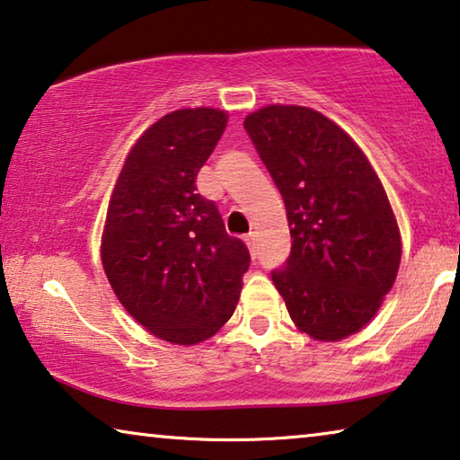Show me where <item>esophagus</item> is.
Returning <instances> with one entry per match:
<instances>
[{
  "label": "esophagus",
  "instance_id": "1",
  "mask_svg": "<svg viewBox=\"0 0 460 460\" xmlns=\"http://www.w3.org/2000/svg\"><path fill=\"white\" fill-rule=\"evenodd\" d=\"M245 243H247V247H250V253H252V258H256V256H258V247H256V233H250V235L245 237Z\"/></svg>",
  "mask_w": 460,
  "mask_h": 460
}]
</instances>
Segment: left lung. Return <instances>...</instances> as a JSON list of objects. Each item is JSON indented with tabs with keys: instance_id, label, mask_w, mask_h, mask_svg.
<instances>
[{
	"instance_id": "obj_1",
	"label": "left lung",
	"mask_w": 460,
	"mask_h": 460,
	"mask_svg": "<svg viewBox=\"0 0 460 460\" xmlns=\"http://www.w3.org/2000/svg\"><path fill=\"white\" fill-rule=\"evenodd\" d=\"M243 127L287 207L293 237L272 282L298 330L338 341L375 317L401 261L397 218L373 165L335 122L272 104Z\"/></svg>"
}]
</instances>
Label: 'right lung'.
I'll return each mask as SVG.
<instances>
[{
  "label": "right lung",
  "mask_w": 460,
  "mask_h": 460,
  "mask_svg": "<svg viewBox=\"0 0 460 460\" xmlns=\"http://www.w3.org/2000/svg\"><path fill=\"white\" fill-rule=\"evenodd\" d=\"M227 114L184 108L135 143L116 180L102 233V266L122 307L159 340L194 346L235 311L250 252L225 231L196 176Z\"/></svg>",
  "instance_id": "add662e5"
}]
</instances>
